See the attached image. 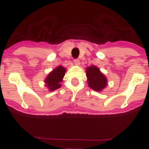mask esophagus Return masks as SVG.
<instances>
[{
	"mask_svg": "<svg viewBox=\"0 0 149 149\" xmlns=\"http://www.w3.org/2000/svg\"><path fill=\"white\" fill-rule=\"evenodd\" d=\"M80 63H81V62H80V60H78V59H75V60H74V64L76 65H80Z\"/></svg>",
	"mask_w": 149,
	"mask_h": 149,
	"instance_id": "1",
	"label": "esophagus"
}]
</instances>
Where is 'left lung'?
Here are the masks:
<instances>
[{
  "instance_id": "1",
  "label": "left lung",
  "mask_w": 149,
  "mask_h": 149,
  "mask_svg": "<svg viewBox=\"0 0 149 149\" xmlns=\"http://www.w3.org/2000/svg\"><path fill=\"white\" fill-rule=\"evenodd\" d=\"M86 77H88L89 86L94 90L101 91L107 86V78L97 67H88Z\"/></svg>"
}]
</instances>
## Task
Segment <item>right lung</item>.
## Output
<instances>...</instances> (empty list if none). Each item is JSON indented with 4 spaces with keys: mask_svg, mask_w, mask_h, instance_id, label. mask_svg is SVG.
Masks as SVG:
<instances>
[{
    "mask_svg": "<svg viewBox=\"0 0 149 149\" xmlns=\"http://www.w3.org/2000/svg\"><path fill=\"white\" fill-rule=\"evenodd\" d=\"M65 73V68H63V66H58L48 74L45 81L47 84L46 86H48L50 90H55L61 86L60 82H62V79L64 77Z\"/></svg>",
    "mask_w": 149,
    "mask_h": 149,
    "instance_id": "add662e5",
    "label": "right lung"
}]
</instances>
